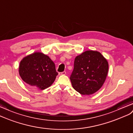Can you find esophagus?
Returning <instances> with one entry per match:
<instances>
[{"label": "esophagus", "mask_w": 133, "mask_h": 133, "mask_svg": "<svg viewBox=\"0 0 133 133\" xmlns=\"http://www.w3.org/2000/svg\"><path fill=\"white\" fill-rule=\"evenodd\" d=\"M66 72H65V71H64V72H59V74H58V75L59 76H61V75H66Z\"/></svg>", "instance_id": "1"}]
</instances>
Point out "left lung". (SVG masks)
Instances as JSON below:
<instances>
[{
	"instance_id": "1",
	"label": "left lung",
	"mask_w": 133,
	"mask_h": 133,
	"mask_svg": "<svg viewBox=\"0 0 133 133\" xmlns=\"http://www.w3.org/2000/svg\"><path fill=\"white\" fill-rule=\"evenodd\" d=\"M108 63L96 50H87L75 58L70 77L72 87L82 95H91L99 90L106 79Z\"/></svg>"
}]
</instances>
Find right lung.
Segmentation results:
<instances>
[{"instance_id":"obj_1","label":"right lung","mask_w":133,"mask_h":133,"mask_svg":"<svg viewBox=\"0 0 133 133\" xmlns=\"http://www.w3.org/2000/svg\"><path fill=\"white\" fill-rule=\"evenodd\" d=\"M18 70L24 82L42 90L51 86L58 75L52 59L41 52L33 53L23 58Z\"/></svg>"}]
</instances>
